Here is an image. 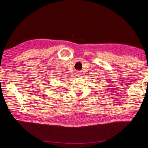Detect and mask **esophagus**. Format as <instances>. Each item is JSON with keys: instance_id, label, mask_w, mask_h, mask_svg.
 Returning <instances> with one entry per match:
<instances>
[{"instance_id": "esophagus-1", "label": "esophagus", "mask_w": 148, "mask_h": 148, "mask_svg": "<svg viewBox=\"0 0 148 148\" xmlns=\"http://www.w3.org/2000/svg\"><path fill=\"white\" fill-rule=\"evenodd\" d=\"M76 73H77V76H79V75H80V73H79V71H77V72H76Z\"/></svg>"}]
</instances>
